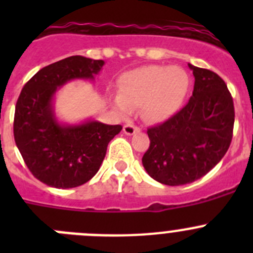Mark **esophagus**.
I'll list each match as a JSON object with an SVG mask.
<instances>
[{
	"label": "esophagus",
	"mask_w": 253,
	"mask_h": 253,
	"mask_svg": "<svg viewBox=\"0 0 253 253\" xmlns=\"http://www.w3.org/2000/svg\"><path fill=\"white\" fill-rule=\"evenodd\" d=\"M123 131H124L126 135H133V134H135V133H138V131H139V128H138V126H135V125H133V124H126V125H124Z\"/></svg>",
	"instance_id": "34e87169"
}]
</instances>
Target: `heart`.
Segmentation results:
<instances>
[{
	"instance_id": "heart-1",
	"label": "heart",
	"mask_w": 253,
	"mask_h": 253,
	"mask_svg": "<svg viewBox=\"0 0 253 253\" xmlns=\"http://www.w3.org/2000/svg\"><path fill=\"white\" fill-rule=\"evenodd\" d=\"M187 88L189 77L178 67L144 66L120 77L119 95L114 97L113 104L123 115L142 106L147 120L165 122L177 113Z\"/></svg>"
}]
</instances>
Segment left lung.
Segmentation results:
<instances>
[{"instance_id": "8db88e82", "label": "left lung", "mask_w": 253, "mask_h": 253, "mask_svg": "<svg viewBox=\"0 0 253 253\" xmlns=\"http://www.w3.org/2000/svg\"><path fill=\"white\" fill-rule=\"evenodd\" d=\"M195 77L193 96L178 113L147 130L143 167L169 186L202 178L224 157L234 124L233 99L216 73L189 63Z\"/></svg>"}]
</instances>
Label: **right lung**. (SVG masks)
I'll list each match as a JSON object with an SVG mask.
<instances>
[{
    "instance_id": "obj_1",
    "label": "right lung",
    "mask_w": 253,
    "mask_h": 253,
    "mask_svg": "<svg viewBox=\"0 0 253 253\" xmlns=\"http://www.w3.org/2000/svg\"><path fill=\"white\" fill-rule=\"evenodd\" d=\"M104 60L73 55L42 68L26 82L17 99L13 137L30 172L57 189L86 184L99 171L107 144L122 125L97 120L62 124L53 107L54 95L72 80H93Z\"/></svg>"
}]
</instances>
